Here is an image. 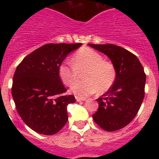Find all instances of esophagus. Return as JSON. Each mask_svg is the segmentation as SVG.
<instances>
[{"label":"esophagus","instance_id":"obj_1","mask_svg":"<svg viewBox=\"0 0 159 159\" xmlns=\"http://www.w3.org/2000/svg\"><path fill=\"white\" fill-rule=\"evenodd\" d=\"M75 99H76L77 102H80V101H85L86 100V98H81V97H75Z\"/></svg>","mask_w":159,"mask_h":159}]
</instances>
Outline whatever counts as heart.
I'll list each match as a JSON object with an SVG mask.
<instances>
[{
    "label": "heart",
    "instance_id": "obj_1",
    "mask_svg": "<svg viewBox=\"0 0 159 159\" xmlns=\"http://www.w3.org/2000/svg\"><path fill=\"white\" fill-rule=\"evenodd\" d=\"M84 72V81L75 84L80 73ZM59 76L66 86L79 97H84L98 91L103 93L113 86L117 71L113 64L106 61L102 55L89 48H82L74 54L71 64L67 61L59 67Z\"/></svg>",
    "mask_w": 159,
    "mask_h": 159
}]
</instances>
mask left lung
<instances>
[{
  "instance_id": "obj_1",
  "label": "left lung",
  "mask_w": 159,
  "mask_h": 159,
  "mask_svg": "<svg viewBox=\"0 0 159 159\" xmlns=\"http://www.w3.org/2000/svg\"><path fill=\"white\" fill-rule=\"evenodd\" d=\"M110 59L117 71L113 86L97 99L98 111L94 121L107 131L126 127L139 110L144 98L146 75L143 65L133 53L119 46L88 43Z\"/></svg>"
}]
</instances>
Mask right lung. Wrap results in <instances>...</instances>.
Listing matches in <instances>:
<instances>
[{"label":"right lung","instance_id":"right-lung-1","mask_svg":"<svg viewBox=\"0 0 159 159\" xmlns=\"http://www.w3.org/2000/svg\"><path fill=\"white\" fill-rule=\"evenodd\" d=\"M78 43H48L25 57L13 75L12 95L18 114L36 133L54 134L67 123V107L75 102L59 76V67Z\"/></svg>","mask_w":159,"mask_h":159}]
</instances>
